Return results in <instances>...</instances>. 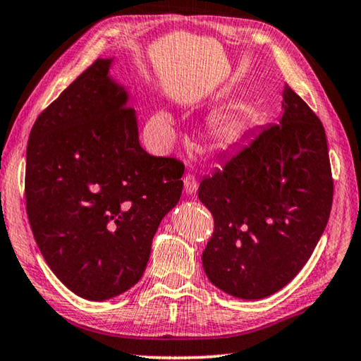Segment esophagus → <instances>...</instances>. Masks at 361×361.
I'll list each match as a JSON object with an SVG mask.
<instances>
[{
    "label": "esophagus",
    "mask_w": 361,
    "mask_h": 361,
    "mask_svg": "<svg viewBox=\"0 0 361 361\" xmlns=\"http://www.w3.org/2000/svg\"><path fill=\"white\" fill-rule=\"evenodd\" d=\"M183 183H185L186 195H195L196 190H197V178H196V176L188 173L185 178H183Z\"/></svg>",
    "instance_id": "1"
}]
</instances>
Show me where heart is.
<instances>
[{
  "instance_id": "1",
  "label": "heart",
  "mask_w": 361,
  "mask_h": 361,
  "mask_svg": "<svg viewBox=\"0 0 361 361\" xmlns=\"http://www.w3.org/2000/svg\"><path fill=\"white\" fill-rule=\"evenodd\" d=\"M160 118H162V121L165 123L170 121V116L165 115V113L164 115H160ZM212 129L214 133L222 139V141H230V139H233L236 136V133L240 131L238 116H236L233 111L219 113L212 121Z\"/></svg>"
}]
</instances>
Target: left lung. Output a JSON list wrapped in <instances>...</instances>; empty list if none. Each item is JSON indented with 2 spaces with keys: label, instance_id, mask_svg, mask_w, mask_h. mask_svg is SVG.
Segmentation results:
<instances>
[{
  "label": "left lung",
  "instance_id": "1",
  "mask_svg": "<svg viewBox=\"0 0 361 361\" xmlns=\"http://www.w3.org/2000/svg\"><path fill=\"white\" fill-rule=\"evenodd\" d=\"M282 118L201 181L214 215L202 266L215 287L259 300L301 271L329 220L334 181L324 126L285 84Z\"/></svg>",
  "mask_w": 361,
  "mask_h": 361
}]
</instances>
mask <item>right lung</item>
I'll use <instances>...</instances> for the list:
<instances>
[{"mask_svg":"<svg viewBox=\"0 0 361 361\" xmlns=\"http://www.w3.org/2000/svg\"><path fill=\"white\" fill-rule=\"evenodd\" d=\"M97 60L43 110L27 142L25 209L42 256L79 297L104 301L139 282L185 165L139 144L128 92Z\"/></svg>","mask_w":361,"mask_h":361,"instance_id":"right-lung-1","label":"right lung"}]
</instances>
